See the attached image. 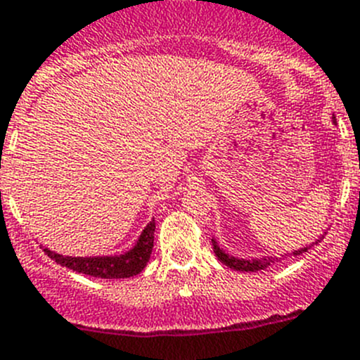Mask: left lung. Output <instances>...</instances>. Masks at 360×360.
Here are the masks:
<instances>
[{
    "mask_svg": "<svg viewBox=\"0 0 360 360\" xmlns=\"http://www.w3.org/2000/svg\"><path fill=\"white\" fill-rule=\"evenodd\" d=\"M332 120H334V123H335V117H332ZM325 233H323L319 239H316L312 245L303 246V248H300V250H295V252L288 253V255H282V259H285V257L302 255V253H305L307 250H311L314 245H318L319 240L325 237ZM212 248H214V253H216L217 259L225 264V266H229V268L236 269V271H260V269H268L269 266H273V264L278 262L280 260L278 257H273V255L271 257H255V259H237V257H232V255H229L226 252H223V250L219 248V245H217L216 239H212Z\"/></svg>",
    "mask_w": 360,
    "mask_h": 360,
    "instance_id": "left-lung-1",
    "label": "left lung"
}]
</instances>
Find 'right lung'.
I'll return each instance as SVG.
<instances>
[{"label":"right lung","mask_w":360,"mask_h":360,"mask_svg":"<svg viewBox=\"0 0 360 360\" xmlns=\"http://www.w3.org/2000/svg\"><path fill=\"white\" fill-rule=\"evenodd\" d=\"M153 232L155 219H151L139 236L137 243L131 250L121 255H103V257H68L44 248V253L60 266L72 269L77 273H84L98 278H130L139 275L146 268L153 250Z\"/></svg>","instance_id":"add662e5"}]
</instances>
